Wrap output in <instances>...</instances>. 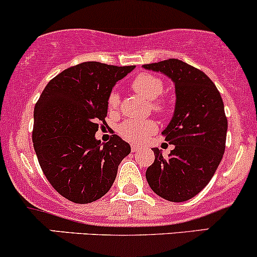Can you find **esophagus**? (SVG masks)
Returning <instances> with one entry per match:
<instances>
[{"mask_svg":"<svg viewBox=\"0 0 257 257\" xmlns=\"http://www.w3.org/2000/svg\"><path fill=\"white\" fill-rule=\"evenodd\" d=\"M139 149H140V146H138V145H132V151H133V152L139 151Z\"/></svg>","mask_w":257,"mask_h":257,"instance_id":"obj_1","label":"esophagus"}]
</instances>
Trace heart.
Returning <instances> with one entry per match:
<instances>
[{
	"instance_id": "heart-1",
	"label": "heart",
	"mask_w": 257,
	"mask_h": 257,
	"mask_svg": "<svg viewBox=\"0 0 257 257\" xmlns=\"http://www.w3.org/2000/svg\"><path fill=\"white\" fill-rule=\"evenodd\" d=\"M132 89L138 95L151 101L150 107L159 114H166L170 111L167 101L160 100V96L165 91V83L160 77L151 73H140L132 81ZM119 94L115 90L111 91L107 97V109L109 113H115L119 108ZM157 131V125L154 120H133L128 119L119 125L118 133L126 142L140 144L145 142L149 137L154 135Z\"/></svg>"
}]
</instances>
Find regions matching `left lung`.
I'll use <instances>...</instances> for the list:
<instances>
[{
	"label": "left lung",
	"mask_w": 257,
	"mask_h": 257,
	"mask_svg": "<svg viewBox=\"0 0 257 257\" xmlns=\"http://www.w3.org/2000/svg\"><path fill=\"white\" fill-rule=\"evenodd\" d=\"M143 67L171 78L177 96L173 118L162 132L174 149L168 157L152 149L155 161L146 180L163 199L187 201L206 187L223 157L228 128L223 101L213 81L185 62L170 58Z\"/></svg>",
	"instance_id": "8db88e82"
}]
</instances>
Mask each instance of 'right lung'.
I'll list each match as a JSON object with an SVG mask.
<instances>
[{
	"label": "right lung",
	"instance_id": "1",
	"mask_svg": "<svg viewBox=\"0 0 257 257\" xmlns=\"http://www.w3.org/2000/svg\"><path fill=\"white\" fill-rule=\"evenodd\" d=\"M134 66L84 62L51 79L34 108L33 143L45 177L75 204L96 201L109 190L131 146L113 134L95 139L107 125V97Z\"/></svg>",
	"mask_w": 257,
	"mask_h": 257
}]
</instances>
